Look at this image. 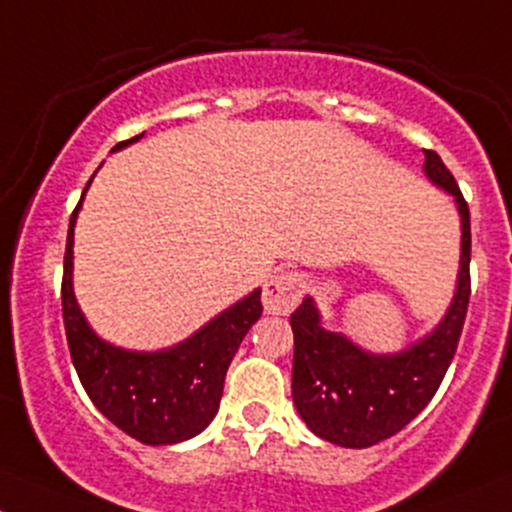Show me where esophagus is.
Masks as SVG:
<instances>
[{
  "mask_svg": "<svg viewBox=\"0 0 512 512\" xmlns=\"http://www.w3.org/2000/svg\"><path fill=\"white\" fill-rule=\"evenodd\" d=\"M303 294V279L296 272H282L272 277L265 284L262 291V306L267 313H277V316H286L296 308Z\"/></svg>",
  "mask_w": 512,
  "mask_h": 512,
  "instance_id": "esophagus-1",
  "label": "esophagus"
}]
</instances>
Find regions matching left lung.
I'll return each mask as SVG.
<instances>
[{"instance_id":"obj_1","label":"left lung","mask_w":512,"mask_h":512,"mask_svg":"<svg viewBox=\"0 0 512 512\" xmlns=\"http://www.w3.org/2000/svg\"><path fill=\"white\" fill-rule=\"evenodd\" d=\"M425 174L457 201L462 216L457 294L430 335L396 355H372L342 333L320 325L311 296L291 313L296 411L318 437L340 447H372L396 435L440 389L462 335L471 296V223L459 184L435 150H425Z\"/></svg>"}]
</instances>
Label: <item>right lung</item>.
I'll list each match as a JSON object with an SVG mask.
<instances>
[{"instance_id": "right-lung-1", "label": "right lung", "mask_w": 512, "mask_h": 512, "mask_svg": "<svg viewBox=\"0 0 512 512\" xmlns=\"http://www.w3.org/2000/svg\"><path fill=\"white\" fill-rule=\"evenodd\" d=\"M140 138L143 133L114 150ZM82 199L70 218L63 272L65 335L77 376L94 406L133 440L153 447L189 440L218 413L230 362L247 330L262 316V291L255 289L233 303L170 350L131 352L109 345L89 328L72 291V235Z\"/></svg>"}]
</instances>
